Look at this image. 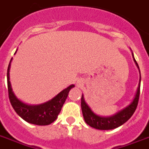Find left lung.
Listing matches in <instances>:
<instances>
[{
    "mask_svg": "<svg viewBox=\"0 0 149 149\" xmlns=\"http://www.w3.org/2000/svg\"><path fill=\"white\" fill-rule=\"evenodd\" d=\"M132 56L135 64L139 70V66H138L136 60H135L133 53ZM140 87L141 75L138 90H137L136 95H135L131 103L129 105H127V107H125L122 110L115 113L114 115L110 116H100L95 114V112L91 109V108L88 106L87 103L85 102L84 95H82L81 109H82L83 116H84V119L86 123L89 125L90 127L97 129V130H112V129L119 127L120 126L125 123L132 116L134 112H135V110L137 109L138 100H139V95H140Z\"/></svg>",
    "mask_w": 149,
    "mask_h": 149,
    "instance_id": "left-lung-1",
    "label": "left lung"
}]
</instances>
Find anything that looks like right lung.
Here are the masks:
<instances>
[{"label":"right lung","mask_w":149,"mask_h":149,"mask_svg":"<svg viewBox=\"0 0 149 149\" xmlns=\"http://www.w3.org/2000/svg\"><path fill=\"white\" fill-rule=\"evenodd\" d=\"M11 60L12 58L10 61L8 68L7 80H8L9 100L13 109L22 119H23L25 121L29 123L39 125V126L51 124L57 119L60 111L62 109V107L63 106V104L68 97V94L70 91L75 86L73 84L70 85L67 88L58 93L52 99L48 102H44L43 104L35 105H27L18 99L11 89V83L9 81V70L11 66Z\"/></svg>","instance_id":"add662e5"}]
</instances>
